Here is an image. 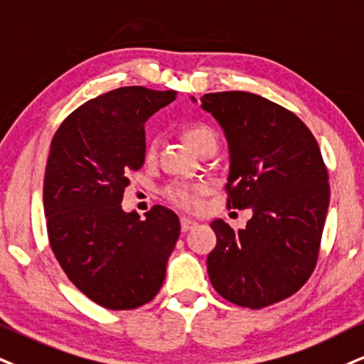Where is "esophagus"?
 Returning <instances> with one entry per match:
<instances>
[{
    "mask_svg": "<svg viewBox=\"0 0 364 364\" xmlns=\"http://www.w3.org/2000/svg\"><path fill=\"white\" fill-rule=\"evenodd\" d=\"M181 226H182V231H189V230H194L197 226V221L191 218H182L181 219Z\"/></svg>",
    "mask_w": 364,
    "mask_h": 364,
    "instance_id": "obj_1",
    "label": "esophagus"
}]
</instances>
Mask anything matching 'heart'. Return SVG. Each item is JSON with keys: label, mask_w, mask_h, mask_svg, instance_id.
<instances>
[{"label": "heart", "mask_w": 364, "mask_h": 364, "mask_svg": "<svg viewBox=\"0 0 364 364\" xmlns=\"http://www.w3.org/2000/svg\"><path fill=\"white\" fill-rule=\"evenodd\" d=\"M182 138L186 140L187 145H189L192 150L199 151L203 146L213 145L216 146L218 134L214 132L209 124L203 123V121H189V123L182 124L181 128ZM155 143L151 140L146 141L145 145V160L151 161L155 159ZM208 187L204 183H196V186H187V183H175V186H170L167 191H165V196H167L168 200H172L175 205L182 209H199L200 205V197L205 192Z\"/></svg>", "instance_id": "1"}]
</instances>
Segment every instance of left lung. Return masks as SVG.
Instances as JSON below:
<instances>
[{
  "instance_id": "1",
  "label": "left lung",
  "mask_w": 364,
  "mask_h": 364,
  "mask_svg": "<svg viewBox=\"0 0 364 364\" xmlns=\"http://www.w3.org/2000/svg\"><path fill=\"white\" fill-rule=\"evenodd\" d=\"M200 102L230 148L228 205L253 210L245 230L210 223L218 245L208 257L209 280L236 306H272L306 284L319 257L329 208L319 145L291 111L258 94L210 92Z\"/></svg>"
}]
</instances>
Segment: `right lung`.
Instances as JSON below:
<instances>
[{"label": "right lung", "mask_w": 364, "mask_h": 364, "mask_svg": "<svg viewBox=\"0 0 364 364\" xmlns=\"http://www.w3.org/2000/svg\"><path fill=\"white\" fill-rule=\"evenodd\" d=\"M175 91L119 87L84 102L53 134L43 178L48 241L69 280L111 311L159 294L181 235L177 214L154 205L145 219L121 208L128 175L145 161V123Z\"/></svg>", "instance_id": "right-lung-1"}]
</instances>
